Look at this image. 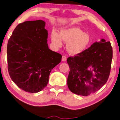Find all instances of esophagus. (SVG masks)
Segmentation results:
<instances>
[{
	"label": "esophagus",
	"mask_w": 120,
	"mask_h": 120,
	"mask_svg": "<svg viewBox=\"0 0 120 120\" xmlns=\"http://www.w3.org/2000/svg\"><path fill=\"white\" fill-rule=\"evenodd\" d=\"M66 60V56L65 55H63V56H62V61H65Z\"/></svg>",
	"instance_id": "obj_1"
}]
</instances>
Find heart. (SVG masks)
I'll list each match as a JSON object with an SVG mask.
<instances>
[{"label":"heart","mask_w":120,"mask_h":120,"mask_svg":"<svg viewBox=\"0 0 120 120\" xmlns=\"http://www.w3.org/2000/svg\"><path fill=\"white\" fill-rule=\"evenodd\" d=\"M51 38L53 44L56 47L63 45L61 39L67 43V50L72 55L84 52L91 42L89 33L83 32L80 28L75 26L61 29L60 34L56 31H52Z\"/></svg>","instance_id":"heart-1"}]
</instances>
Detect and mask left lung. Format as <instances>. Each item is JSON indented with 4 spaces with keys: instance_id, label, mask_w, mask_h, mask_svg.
Returning a JSON list of instances; mask_svg holds the SVG:
<instances>
[{
    "instance_id": "obj_1",
    "label": "left lung",
    "mask_w": 120,
    "mask_h": 120,
    "mask_svg": "<svg viewBox=\"0 0 120 120\" xmlns=\"http://www.w3.org/2000/svg\"><path fill=\"white\" fill-rule=\"evenodd\" d=\"M112 48L110 41L101 39L81 54L67 59L70 72L69 90L76 95L86 96L101 89L110 73Z\"/></svg>"
}]
</instances>
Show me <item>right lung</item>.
Wrapping results in <instances>:
<instances>
[{"label":"right lung","instance_id":"obj_1","mask_svg":"<svg viewBox=\"0 0 120 120\" xmlns=\"http://www.w3.org/2000/svg\"><path fill=\"white\" fill-rule=\"evenodd\" d=\"M41 20L18 25L8 42V69L14 82L30 93L47 86L51 71L61 61V54L49 49L48 30Z\"/></svg>","mask_w":120,"mask_h":120}]
</instances>
